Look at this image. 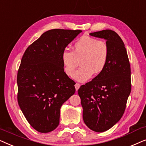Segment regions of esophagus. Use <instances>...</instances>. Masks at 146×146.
Wrapping results in <instances>:
<instances>
[{"label":"esophagus","instance_id":"obj_1","mask_svg":"<svg viewBox=\"0 0 146 146\" xmlns=\"http://www.w3.org/2000/svg\"><path fill=\"white\" fill-rule=\"evenodd\" d=\"M80 86V84H78V83L76 84H75V88H76V91L78 90L79 89Z\"/></svg>","mask_w":146,"mask_h":146}]
</instances>
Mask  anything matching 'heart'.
<instances>
[{
  "mask_svg": "<svg viewBox=\"0 0 146 146\" xmlns=\"http://www.w3.org/2000/svg\"><path fill=\"white\" fill-rule=\"evenodd\" d=\"M109 52L108 45L106 42L84 35L75 42L73 52L64 50L61 60L68 76L74 74V79L84 82L91 78L94 73L99 74L102 72L108 60ZM79 61L82 67L75 73Z\"/></svg>",
  "mask_w": 146,
  "mask_h": 146,
  "instance_id": "obj_1",
  "label": "heart"
}]
</instances>
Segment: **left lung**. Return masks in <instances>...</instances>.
I'll return each instance as SVG.
<instances>
[{
    "label": "left lung",
    "mask_w": 146,
    "mask_h": 146,
    "mask_svg": "<svg viewBox=\"0 0 146 146\" xmlns=\"http://www.w3.org/2000/svg\"><path fill=\"white\" fill-rule=\"evenodd\" d=\"M106 40L109 58L104 70L81 86L78 93L83 119L92 130L103 132L113 126L124 113L131 92V70L126 49L115 32L104 30L90 34Z\"/></svg>",
    "instance_id": "left-lung-1"
}]
</instances>
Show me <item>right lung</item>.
<instances>
[{
	"mask_svg": "<svg viewBox=\"0 0 146 146\" xmlns=\"http://www.w3.org/2000/svg\"><path fill=\"white\" fill-rule=\"evenodd\" d=\"M80 30L52 29L29 46L17 74L18 102L32 127L48 133L58 127L62 105L75 93L64 72L61 54Z\"/></svg>",
	"mask_w": 146,
	"mask_h": 146,
	"instance_id": "right-lung-1",
	"label": "right lung"
}]
</instances>
